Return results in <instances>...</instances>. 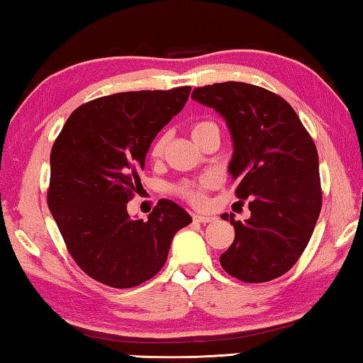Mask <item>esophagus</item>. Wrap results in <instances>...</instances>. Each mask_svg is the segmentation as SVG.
<instances>
[{"label":"esophagus","mask_w":363,"mask_h":363,"mask_svg":"<svg viewBox=\"0 0 363 363\" xmlns=\"http://www.w3.org/2000/svg\"><path fill=\"white\" fill-rule=\"evenodd\" d=\"M194 220H196V223H201V224H206V223H211V220H214V218L205 216V214H194Z\"/></svg>","instance_id":"1"}]
</instances>
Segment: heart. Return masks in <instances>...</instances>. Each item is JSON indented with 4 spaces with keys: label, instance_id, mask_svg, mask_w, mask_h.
I'll return each instance as SVG.
<instances>
[{
    "label": "heart",
    "instance_id": "heart-1",
    "mask_svg": "<svg viewBox=\"0 0 363 363\" xmlns=\"http://www.w3.org/2000/svg\"><path fill=\"white\" fill-rule=\"evenodd\" d=\"M213 130H218L216 123L211 120H196L192 123L190 126V134L195 139V143H200L208 133H211ZM168 145V134L163 133L153 140L149 150V155L157 162V160L162 158L164 155V150H167ZM214 186V179L211 176H203L199 177V179H184L181 182H177L174 186V194L182 199L184 201H187L189 205L192 206H203L206 203V192Z\"/></svg>",
    "mask_w": 363,
    "mask_h": 363
}]
</instances>
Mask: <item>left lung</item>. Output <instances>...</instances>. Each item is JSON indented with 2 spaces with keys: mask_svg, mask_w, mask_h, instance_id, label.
Returning <instances> with one entry per match:
<instances>
[{
  "mask_svg": "<svg viewBox=\"0 0 363 363\" xmlns=\"http://www.w3.org/2000/svg\"><path fill=\"white\" fill-rule=\"evenodd\" d=\"M192 97L225 118L235 195L250 200V219L230 216L235 238L220 255V266L248 284L277 279L303 255L322 210L314 140L290 104L261 86L214 83L195 88Z\"/></svg>",
  "mask_w": 363,
  "mask_h": 363,
  "instance_id": "1",
  "label": "left lung"
}]
</instances>
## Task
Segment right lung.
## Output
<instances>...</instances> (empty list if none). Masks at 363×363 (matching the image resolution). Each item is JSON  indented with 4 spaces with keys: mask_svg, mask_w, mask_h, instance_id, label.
I'll list each match as a JSON object with an SVG mask.
<instances>
[{
    "mask_svg": "<svg viewBox=\"0 0 363 363\" xmlns=\"http://www.w3.org/2000/svg\"><path fill=\"white\" fill-rule=\"evenodd\" d=\"M190 86L97 97L65 121L51 150L48 206L65 247L91 279L112 288L144 284L164 266L186 210L160 200L149 219L126 211L157 133L182 110Z\"/></svg>",
    "mask_w": 363,
    "mask_h": 363,
    "instance_id": "obj_1",
    "label": "right lung"
}]
</instances>
